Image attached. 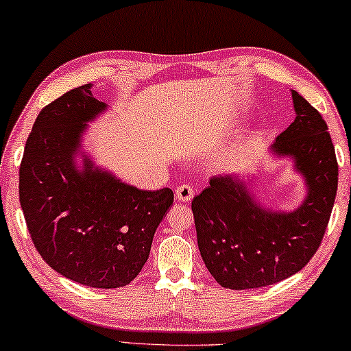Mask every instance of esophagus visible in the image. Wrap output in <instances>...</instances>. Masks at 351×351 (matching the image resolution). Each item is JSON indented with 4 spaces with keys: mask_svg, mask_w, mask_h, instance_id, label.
Returning <instances> with one entry per match:
<instances>
[{
    "mask_svg": "<svg viewBox=\"0 0 351 351\" xmlns=\"http://www.w3.org/2000/svg\"><path fill=\"white\" fill-rule=\"evenodd\" d=\"M176 198H177V201H180V203H189V201L193 198V189H191L190 185L177 186Z\"/></svg>",
    "mask_w": 351,
    "mask_h": 351,
    "instance_id": "1",
    "label": "esophagus"
}]
</instances>
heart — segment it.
I'll list each match as a JSON object with an SVG mask.
<instances>
[{
    "mask_svg": "<svg viewBox=\"0 0 351 351\" xmlns=\"http://www.w3.org/2000/svg\"><path fill=\"white\" fill-rule=\"evenodd\" d=\"M230 162H232V153H222V155H219L217 158L214 160V166L215 169H225Z\"/></svg>",
    "mask_w": 351,
    "mask_h": 351,
    "instance_id": "heart-1",
    "label": "heart"
}]
</instances>
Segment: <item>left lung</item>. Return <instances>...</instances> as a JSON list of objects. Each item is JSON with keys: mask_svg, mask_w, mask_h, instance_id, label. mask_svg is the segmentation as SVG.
<instances>
[{"mask_svg": "<svg viewBox=\"0 0 351 351\" xmlns=\"http://www.w3.org/2000/svg\"><path fill=\"white\" fill-rule=\"evenodd\" d=\"M291 93L295 119L268 150L294 162L304 201L292 210L267 208L254 174L213 177L191 201L201 257L222 287L256 289L292 276L315 256L328 227L339 182L335 150L318 110Z\"/></svg>", "mask_w": 351, "mask_h": 351, "instance_id": "left-lung-1", "label": "left lung"}]
</instances>
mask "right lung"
<instances>
[{"label": "right lung", "instance_id": "1", "mask_svg": "<svg viewBox=\"0 0 351 351\" xmlns=\"http://www.w3.org/2000/svg\"><path fill=\"white\" fill-rule=\"evenodd\" d=\"M90 89H71L38 114L19 171V198L47 265L80 285L113 289L145 265L174 193L138 190L81 150L88 124L108 110Z\"/></svg>", "mask_w": 351, "mask_h": 351}]
</instances>
